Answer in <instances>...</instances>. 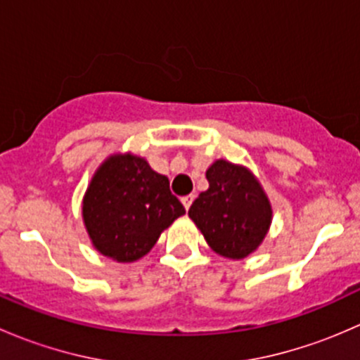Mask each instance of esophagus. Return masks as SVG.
<instances>
[{
  "instance_id": "esophagus-1",
  "label": "esophagus",
  "mask_w": 360,
  "mask_h": 360,
  "mask_svg": "<svg viewBox=\"0 0 360 360\" xmlns=\"http://www.w3.org/2000/svg\"><path fill=\"white\" fill-rule=\"evenodd\" d=\"M193 200H195V195H186V197H183L181 198V202H183V205H184V209H190L191 207V203H193Z\"/></svg>"
}]
</instances>
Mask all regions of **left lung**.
Masks as SVG:
<instances>
[{
    "mask_svg": "<svg viewBox=\"0 0 360 360\" xmlns=\"http://www.w3.org/2000/svg\"><path fill=\"white\" fill-rule=\"evenodd\" d=\"M209 188L188 210L209 248L228 259H244L263 244L274 209L259 179L240 163L219 158L205 172Z\"/></svg>",
    "mask_w": 360,
    "mask_h": 360,
    "instance_id": "8db88e82",
    "label": "left lung"
}]
</instances>
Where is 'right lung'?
Wrapping results in <instances>:
<instances>
[{
    "label": "right lung",
    "instance_id": "right-lung-1",
    "mask_svg": "<svg viewBox=\"0 0 360 360\" xmlns=\"http://www.w3.org/2000/svg\"><path fill=\"white\" fill-rule=\"evenodd\" d=\"M184 212L167 176L130 151L112 153L97 167L82 202L94 249L118 263L146 256L162 231Z\"/></svg>",
    "mask_w": 360,
    "mask_h": 360
}]
</instances>
